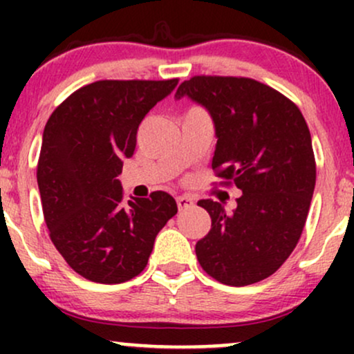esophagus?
Here are the masks:
<instances>
[{
	"instance_id": "esophagus-1",
	"label": "esophagus",
	"mask_w": 354,
	"mask_h": 354,
	"mask_svg": "<svg viewBox=\"0 0 354 354\" xmlns=\"http://www.w3.org/2000/svg\"><path fill=\"white\" fill-rule=\"evenodd\" d=\"M176 205L180 209H186V208H189V206H193L194 201H193V198H189V196H178Z\"/></svg>"
}]
</instances>
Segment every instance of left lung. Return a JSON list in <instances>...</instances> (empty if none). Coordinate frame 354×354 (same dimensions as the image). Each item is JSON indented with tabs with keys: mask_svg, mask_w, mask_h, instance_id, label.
I'll list each match as a JSON object with an SVG mask.
<instances>
[{
	"mask_svg": "<svg viewBox=\"0 0 354 354\" xmlns=\"http://www.w3.org/2000/svg\"><path fill=\"white\" fill-rule=\"evenodd\" d=\"M209 113L216 148L211 166L241 189L236 208L201 200L211 230L196 243L203 270L219 283L246 286L268 278L301 236L316 165L311 135L295 103L250 78L194 76L174 98Z\"/></svg>",
	"mask_w": 354,
	"mask_h": 354,
	"instance_id": "1",
	"label": "left lung"
}]
</instances>
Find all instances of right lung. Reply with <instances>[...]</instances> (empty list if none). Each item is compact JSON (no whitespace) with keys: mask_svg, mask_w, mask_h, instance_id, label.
<instances>
[{"mask_svg":"<svg viewBox=\"0 0 354 354\" xmlns=\"http://www.w3.org/2000/svg\"><path fill=\"white\" fill-rule=\"evenodd\" d=\"M178 80L96 81L53 111L43 131L38 188L53 245L95 283L129 281L145 270L154 238L178 213L165 191L123 196L118 174L136 148L149 109Z\"/></svg>","mask_w":354,"mask_h":354,"instance_id":"add662e5","label":"right lung"}]
</instances>
